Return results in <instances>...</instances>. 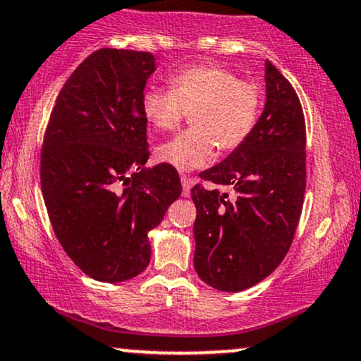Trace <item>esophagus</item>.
<instances>
[{
    "label": "esophagus",
    "mask_w": 361,
    "mask_h": 361,
    "mask_svg": "<svg viewBox=\"0 0 361 361\" xmlns=\"http://www.w3.org/2000/svg\"><path fill=\"white\" fill-rule=\"evenodd\" d=\"M181 186H183V197H190L192 195V186H193V178L188 176H181Z\"/></svg>",
    "instance_id": "1"
}]
</instances>
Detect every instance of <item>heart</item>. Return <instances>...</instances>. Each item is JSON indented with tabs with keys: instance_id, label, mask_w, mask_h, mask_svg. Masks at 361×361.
I'll list each match as a JSON object with an SVG mask.
<instances>
[{
	"instance_id": "obj_1",
	"label": "heart",
	"mask_w": 361,
	"mask_h": 361,
	"mask_svg": "<svg viewBox=\"0 0 361 361\" xmlns=\"http://www.w3.org/2000/svg\"><path fill=\"white\" fill-rule=\"evenodd\" d=\"M140 105L149 126L164 132L192 114V130L157 146L156 157L178 171H193L210 164L215 146L231 152L246 142L258 123L263 91L221 66H190L171 74L169 90L149 86Z\"/></svg>"
}]
</instances>
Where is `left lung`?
I'll list each match as a JSON object with an SVG mask.
<instances>
[{
	"instance_id": "left-lung-1",
	"label": "left lung",
	"mask_w": 361,
	"mask_h": 361,
	"mask_svg": "<svg viewBox=\"0 0 361 361\" xmlns=\"http://www.w3.org/2000/svg\"><path fill=\"white\" fill-rule=\"evenodd\" d=\"M267 102L255 130L222 163L200 175L229 186L192 188L197 219L195 271L210 287L241 292L273 273L287 255L305 193V122L295 90L264 62Z\"/></svg>"
}]
</instances>
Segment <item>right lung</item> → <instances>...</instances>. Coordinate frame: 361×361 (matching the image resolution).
Masks as SVG:
<instances>
[{
    "mask_svg": "<svg viewBox=\"0 0 361 361\" xmlns=\"http://www.w3.org/2000/svg\"><path fill=\"white\" fill-rule=\"evenodd\" d=\"M151 52L100 49L76 68L45 130L40 183L61 246L93 280L118 283L151 259L149 231L181 195L176 169L147 168L142 93Z\"/></svg>",
    "mask_w": 361,
    "mask_h": 361,
    "instance_id": "obj_1",
    "label": "right lung"
}]
</instances>
